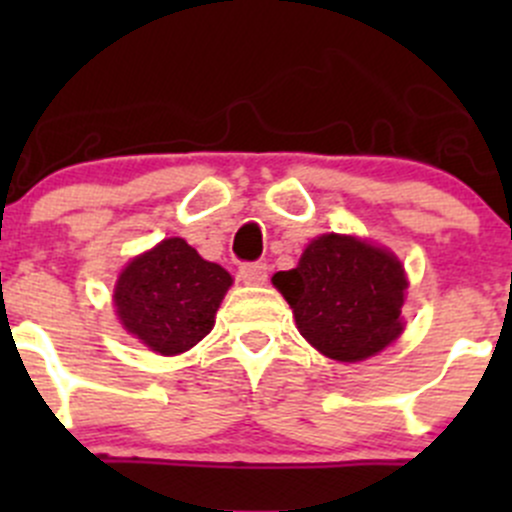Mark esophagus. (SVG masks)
Instances as JSON below:
<instances>
[{"label":"esophagus","instance_id":"obj_1","mask_svg":"<svg viewBox=\"0 0 512 512\" xmlns=\"http://www.w3.org/2000/svg\"><path fill=\"white\" fill-rule=\"evenodd\" d=\"M240 280L245 285H265L267 282V265L265 262H245L240 267Z\"/></svg>","mask_w":512,"mask_h":512}]
</instances>
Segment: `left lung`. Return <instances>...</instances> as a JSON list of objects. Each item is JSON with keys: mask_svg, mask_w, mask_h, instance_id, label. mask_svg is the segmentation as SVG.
<instances>
[{"mask_svg": "<svg viewBox=\"0 0 512 512\" xmlns=\"http://www.w3.org/2000/svg\"><path fill=\"white\" fill-rule=\"evenodd\" d=\"M272 285L292 307L299 334L329 359H369L404 332V267L394 252L359 237H317Z\"/></svg>", "mask_w": 512, "mask_h": 512, "instance_id": "left-lung-1", "label": "left lung"}]
</instances>
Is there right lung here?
Masks as SVG:
<instances>
[{
	"instance_id": "add662e5",
	"label": "right lung",
	"mask_w": 512,
	"mask_h": 512,
	"mask_svg": "<svg viewBox=\"0 0 512 512\" xmlns=\"http://www.w3.org/2000/svg\"><path fill=\"white\" fill-rule=\"evenodd\" d=\"M230 285L223 267L203 260L183 237H168L128 262L113 304L126 332L153 352L175 356L210 334Z\"/></svg>"
}]
</instances>
